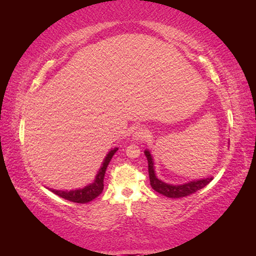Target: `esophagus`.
Masks as SVG:
<instances>
[{"instance_id": "1", "label": "esophagus", "mask_w": 256, "mask_h": 256, "mask_svg": "<svg viewBox=\"0 0 256 256\" xmlns=\"http://www.w3.org/2000/svg\"><path fill=\"white\" fill-rule=\"evenodd\" d=\"M148 130H146L144 128H138L136 132L133 133V140L136 142H140L146 140L148 138Z\"/></svg>"}]
</instances>
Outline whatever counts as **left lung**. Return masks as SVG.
Returning a JSON list of instances; mask_svg holds the SVG:
<instances>
[{
  "label": "left lung",
  "mask_w": 256,
  "mask_h": 256,
  "mask_svg": "<svg viewBox=\"0 0 256 256\" xmlns=\"http://www.w3.org/2000/svg\"><path fill=\"white\" fill-rule=\"evenodd\" d=\"M144 154L146 157V160H148V170H149L151 188H152L156 192H158L159 194H162V196L167 198H178L188 196L190 194L196 193V190L203 188L204 186L209 184L212 180H214L212 177H208V178L192 180V182H188V183L180 184V185L164 183V182L160 180L158 177L156 176L154 159H152V156L150 154V151L144 150Z\"/></svg>",
  "instance_id": "obj_1"
}]
</instances>
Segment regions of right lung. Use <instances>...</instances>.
<instances>
[{
	"mask_svg": "<svg viewBox=\"0 0 256 256\" xmlns=\"http://www.w3.org/2000/svg\"><path fill=\"white\" fill-rule=\"evenodd\" d=\"M118 150V148H114L106 154V157L102 162V164L100 166V168H99L97 175H96V177H94V180L92 184L84 186V188H78V190H52V188H50V190H52V192L56 194V196L66 198V200H68L71 202L88 203L90 201H92L94 198H96L98 196H100L102 192V190H104V177H105L107 166L112 160V156L115 154V152Z\"/></svg>",
	"mask_w": 256,
	"mask_h": 256,
	"instance_id": "right-lung-1",
	"label": "right lung"
}]
</instances>
